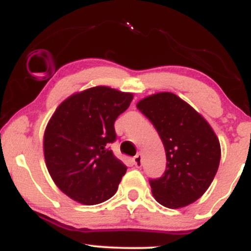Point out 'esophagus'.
<instances>
[{"label": "esophagus", "mask_w": 251, "mask_h": 251, "mask_svg": "<svg viewBox=\"0 0 251 251\" xmlns=\"http://www.w3.org/2000/svg\"><path fill=\"white\" fill-rule=\"evenodd\" d=\"M133 164H134L135 166H137V168H139V166H142V164H143L142 154L138 153L137 155H134V158H133Z\"/></svg>", "instance_id": "1"}]
</instances>
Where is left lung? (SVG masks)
Listing matches in <instances>:
<instances>
[{
    "instance_id": "8db88e82",
    "label": "left lung",
    "mask_w": 251,
    "mask_h": 251,
    "mask_svg": "<svg viewBox=\"0 0 251 251\" xmlns=\"http://www.w3.org/2000/svg\"><path fill=\"white\" fill-rule=\"evenodd\" d=\"M137 107L153 124L165 148V172L150 180L155 201L170 209L194 203L208 190L220 166L221 145L214 129L170 92L144 98Z\"/></svg>"
}]
</instances>
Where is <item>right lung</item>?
<instances>
[{"label": "right lung", "mask_w": 251, "mask_h": 251, "mask_svg": "<svg viewBox=\"0 0 251 251\" xmlns=\"http://www.w3.org/2000/svg\"><path fill=\"white\" fill-rule=\"evenodd\" d=\"M133 94L97 86L72 94L57 106L43 134V154L51 179L65 195L96 205L117 192L126 165L109 150L114 122Z\"/></svg>", "instance_id": "right-lung-1"}]
</instances>
